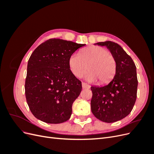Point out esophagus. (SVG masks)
<instances>
[{"label": "esophagus", "instance_id": "esophagus-1", "mask_svg": "<svg viewBox=\"0 0 154 154\" xmlns=\"http://www.w3.org/2000/svg\"><path fill=\"white\" fill-rule=\"evenodd\" d=\"M82 88H87V89H88V88H91V86L84 82H82Z\"/></svg>", "mask_w": 154, "mask_h": 154}]
</instances>
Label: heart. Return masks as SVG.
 Returning a JSON list of instances; mask_svg holds the SVG:
<instances>
[{
    "label": "heart",
    "instance_id": "obj_1",
    "mask_svg": "<svg viewBox=\"0 0 154 154\" xmlns=\"http://www.w3.org/2000/svg\"><path fill=\"white\" fill-rule=\"evenodd\" d=\"M69 67L73 75L82 78L88 69L86 80L100 81L101 84L109 82L115 75L117 63L114 56L105 48L90 46L83 49L80 54H72L69 59Z\"/></svg>",
    "mask_w": 154,
    "mask_h": 154
}]
</instances>
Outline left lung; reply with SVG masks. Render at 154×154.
I'll return each instance as SVG.
<instances>
[{
  "label": "left lung",
  "instance_id": "obj_1",
  "mask_svg": "<svg viewBox=\"0 0 154 154\" xmlns=\"http://www.w3.org/2000/svg\"><path fill=\"white\" fill-rule=\"evenodd\" d=\"M94 44L107 48L116 60L117 68L108 85L91 87V110L101 122H116L131 112L136 102L138 85L136 67L119 44L111 41Z\"/></svg>",
  "mask_w": 154,
  "mask_h": 154
}]
</instances>
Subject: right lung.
<instances>
[{"label":"right lung","mask_w":154,"mask_h":154,"mask_svg":"<svg viewBox=\"0 0 154 154\" xmlns=\"http://www.w3.org/2000/svg\"><path fill=\"white\" fill-rule=\"evenodd\" d=\"M85 44L51 38L40 44L28 60L25 82L27 105L35 117L47 123L67 121L82 82L69 67V57Z\"/></svg>","instance_id":"1"}]
</instances>
